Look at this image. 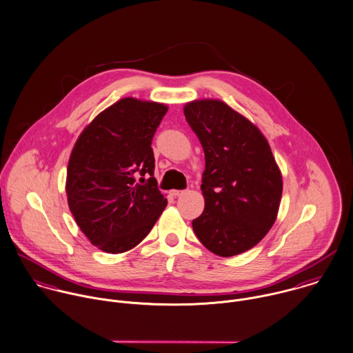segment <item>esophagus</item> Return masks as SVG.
<instances>
[{"mask_svg": "<svg viewBox=\"0 0 353 353\" xmlns=\"http://www.w3.org/2000/svg\"><path fill=\"white\" fill-rule=\"evenodd\" d=\"M185 192L183 190H171V194L174 196V197H178V196H181V194H183Z\"/></svg>", "mask_w": 353, "mask_h": 353, "instance_id": "esophagus-1", "label": "esophagus"}]
</instances>
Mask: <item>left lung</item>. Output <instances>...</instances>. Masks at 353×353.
Instances as JSON below:
<instances>
[{"label":"left lung","instance_id":"obj_1","mask_svg":"<svg viewBox=\"0 0 353 353\" xmlns=\"http://www.w3.org/2000/svg\"><path fill=\"white\" fill-rule=\"evenodd\" d=\"M185 118L205 154L204 212L193 232L212 253L230 257L259 243L272 228L282 175L260 130L219 100L186 104Z\"/></svg>","mask_w":353,"mask_h":353}]
</instances>
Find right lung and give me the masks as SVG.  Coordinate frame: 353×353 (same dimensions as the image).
<instances>
[{
    "label": "right lung",
    "instance_id": "obj_1",
    "mask_svg": "<svg viewBox=\"0 0 353 353\" xmlns=\"http://www.w3.org/2000/svg\"><path fill=\"white\" fill-rule=\"evenodd\" d=\"M168 108L121 99L79 135L67 168L70 210L83 234L108 253L138 245L167 199L157 188L153 135Z\"/></svg>",
    "mask_w": 353,
    "mask_h": 353
}]
</instances>
